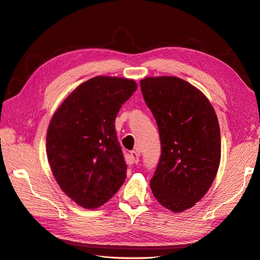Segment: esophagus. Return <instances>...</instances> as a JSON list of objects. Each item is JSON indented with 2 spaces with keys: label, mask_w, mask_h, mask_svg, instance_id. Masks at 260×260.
<instances>
[{
  "label": "esophagus",
  "mask_w": 260,
  "mask_h": 260,
  "mask_svg": "<svg viewBox=\"0 0 260 260\" xmlns=\"http://www.w3.org/2000/svg\"><path fill=\"white\" fill-rule=\"evenodd\" d=\"M129 154H131V157H132L133 162L135 163V164H137V163H138V161H139V156H140L139 152L135 151V150H133V151H131V152H129Z\"/></svg>",
  "instance_id": "1"
}]
</instances>
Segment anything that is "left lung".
Instances as JSON below:
<instances>
[{"label": "left lung", "mask_w": 260, "mask_h": 260, "mask_svg": "<svg viewBox=\"0 0 260 260\" xmlns=\"http://www.w3.org/2000/svg\"><path fill=\"white\" fill-rule=\"evenodd\" d=\"M160 133L162 153L152 193L165 208L181 213L202 199L216 177L221 156L218 119L207 97L177 77L140 81Z\"/></svg>", "instance_id": "obj_1"}]
</instances>
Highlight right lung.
<instances>
[{"label":"right lung","instance_id":"1","mask_svg":"<svg viewBox=\"0 0 260 260\" xmlns=\"http://www.w3.org/2000/svg\"><path fill=\"white\" fill-rule=\"evenodd\" d=\"M137 83L119 77L91 78L64 98L46 134V154L60 189L78 205H104L126 178L114 121Z\"/></svg>","mask_w":260,"mask_h":260}]
</instances>
